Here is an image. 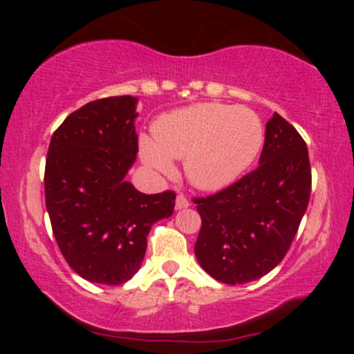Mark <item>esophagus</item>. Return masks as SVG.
<instances>
[{"mask_svg": "<svg viewBox=\"0 0 354 354\" xmlns=\"http://www.w3.org/2000/svg\"><path fill=\"white\" fill-rule=\"evenodd\" d=\"M189 206V200L185 196V194H178L176 196V209H183L188 208Z\"/></svg>", "mask_w": 354, "mask_h": 354, "instance_id": "obj_1", "label": "esophagus"}]
</instances>
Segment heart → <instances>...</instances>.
I'll use <instances>...</instances> for the list:
<instances>
[{"label":"heart","mask_w":354,"mask_h":354,"mask_svg":"<svg viewBox=\"0 0 354 354\" xmlns=\"http://www.w3.org/2000/svg\"><path fill=\"white\" fill-rule=\"evenodd\" d=\"M263 140L265 129L253 109L198 103L161 116L154 124V140L141 138L140 151L149 169L163 174L173 171V160L183 158L191 185L218 191L253 165Z\"/></svg>","instance_id":"heart-1"}]
</instances>
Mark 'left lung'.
I'll return each mask as SVG.
<instances>
[{
    "mask_svg": "<svg viewBox=\"0 0 354 354\" xmlns=\"http://www.w3.org/2000/svg\"><path fill=\"white\" fill-rule=\"evenodd\" d=\"M311 193L308 148L274 113L266 123L259 166L228 188L194 198L201 216L194 254L218 281L245 284L270 273L284 258Z\"/></svg>",
    "mask_w": 354,
    "mask_h": 354,
    "instance_id": "left-lung-1",
    "label": "left lung"
}]
</instances>
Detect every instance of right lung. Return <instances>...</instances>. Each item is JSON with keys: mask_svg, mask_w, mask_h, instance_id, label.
<instances>
[{"mask_svg": "<svg viewBox=\"0 0 354 354\" xmlns=\"http://www.w3.org/2000/svg\"><path fill=\"white\" fill-rule=\"evenodd\" d=\"M136 98L111 96L73 111L53 133L44 198L61 254L81 278L123 284L140 270L146 238L169 218L174 191L140 193L126 173L138 153Z\"/></svg>", "mask_w": 354, "mask_h": 354, "instance_id": "1", "label": "right lung"}]
</instances>
